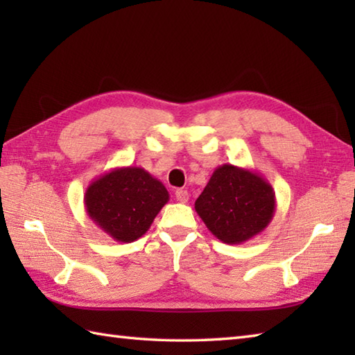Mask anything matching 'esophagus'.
I'll return each instance as SVG.
<instances>
[{
  "label": "esophagus",
  "mask_w": 355,
  "mask_h": 355,
  "mask_svg": "<svg viewBox=\"0 0 355 355\" xmlns=\"http://www.w3.org/2000/svg\"><path fill=\"white\" fill-rule=\"evenodd\" d=\"M175 198L180 202H187V201H189V192L184 191V189H177L175 191Z\"/></svg>",
  "instance_id": "obj_1"
}]
</instances>
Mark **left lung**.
Returning <instances> with one entry per match:
<instances>
[{"mask_svg":"<svg viewBox=\"0 0 355 355\" xmlns=\"http://www.w3.org/2000/svg\"><path fill=\"white\" fill-rule=\"evenodd\" d=\"M195 210L206 227L224 244H243L273 220L276 197L258 172L233 164L218 166Z\"/></svg>","mask_w":355,"mask_h":355,"instance_id":"8db88e82","label":"left lung"}]
</instances>
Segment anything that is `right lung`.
<instances>
[{
    "instance_id": "1",
    "label": "right lung",
    "mask_w": 355,
    "mask_h": 355,
    "mask_svg": "<svg viewBox=\"0 0 355 355\" xmlns=\"http://www.w3.org/2000/svg\"><path fill=\"white\" fill-rule=\"evenodd\" d=\"M168 201L169 192L160 180L137 166L116 168L94 178L84 195L89 220L117 243H132L145 235Z\"/></svg>"
}]
</instances>
